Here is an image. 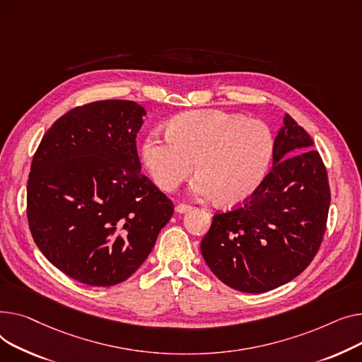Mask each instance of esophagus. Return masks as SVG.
<instances>
[{"label": "esophagus", "instance_id": "obj_1", "mask_svg": "<svg viewBox=\"0 0 362 362\" xmlns=\"http://www.w3.org/2000/svg\"><path fill=\"white\" fill-rule=\"evenodd\" d=\"M191 209H193V207H191L189 204H184V203H178V204L175 206V211H177V214H187V211H189Z\"/></svg>", "mask_w": 362, "mask_h": 362}]
</instances>
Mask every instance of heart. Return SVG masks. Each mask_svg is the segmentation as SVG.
<instances>
[{"label":"heart","instance_id":"heart-1","mask_svg":"<svg viewBox=\"0 0 362 362\" xmlns=\"http://www.w3.org/2000/svg\"><path fill=\"white\" fill-rule=\"evenodd\" d=\"M273 155L274 139L263 121L219 110L182 112L168 122L166 136L152 133L143 144L144 165L159 188L175 189L196 166L194 194L222 206L256 194Z\"/></svg>","mask_w":362,"mask_h":362}]
</instances>
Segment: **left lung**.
I'll use <instances>...</instances> for the list:
<instances>
[{
    "instance_id": "left-lung-1",
    "label": "left lung",
    "mask_w": 362,
    "mask_h": 362,
    "mask_svg": "<svg viewBox=\"0 0 362 362\" xmlns=\"http://www.w3.org/2000/svg\"><path fill=\"white\" fill-rule=\"evenodd\" d=\"M291 115L274 139L273 168L241 206L216 214L200 244L203 259L229 288L260 293L288 284L322 245L330 206L326 166Z\"/></svg>"
}]
</instances>
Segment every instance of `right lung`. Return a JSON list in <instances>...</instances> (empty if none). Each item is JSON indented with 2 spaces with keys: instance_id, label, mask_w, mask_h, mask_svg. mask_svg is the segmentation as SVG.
Wrapping results in <instances>:
<instances>
[{
  "instance_id": "add662e5",
  "label": "right lung",
  "mask_w": 362,
  "mask_h": 362,
  "mask_svg": "<svg viewBox=\"0 0 362 362\" xmlns=\"http://www.w3.org/2000/svg\"><path fill=\"white\" fill-rule=\"evenodd\" d=\"M146 111L98 100L69 111L42 137L28 180V221L42 254L90 286L129 279L151 254L174 203L140 173Z\"/></svg>"
}]
</instances>
